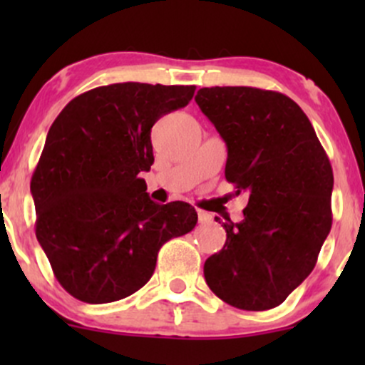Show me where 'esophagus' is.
Masks as SVG:
<instances>
[{
    "label": "esophagus",
    "mask_w": 365,
    "mask_h": 365,
    "mask_svg": "<svg viewBox=\"0 0 365 365\" xmlns=\"http://www.w3.org/2000/svg\"><path fill=\"white\" fill-rule=\"evenodd\" d=\"M197 216H199V223L200 225H207L211 223V215L206 211H197Z\"/></svg>",
    "instance_id": "esophagus-1"
}]
</instances>
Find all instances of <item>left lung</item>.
<instances>
[{"label":"left lung","mask_w":365,"mask_h":365,"mask_svg":"<svg viewBox=\"0 0 365 365\" xmlns=\"http://www.w3.org/2000/svg\"><path fill=\"white\" fill-rule=\"evenodd\" d=\"M195 103L228 149L226 180L249 194L244 220L223 223L226 242L204 278L223 302L267 311L311 274L328 237L329 159L305 113L279 92L204 87Z\"/></svg>","instance_id":"1"}]
</instances>
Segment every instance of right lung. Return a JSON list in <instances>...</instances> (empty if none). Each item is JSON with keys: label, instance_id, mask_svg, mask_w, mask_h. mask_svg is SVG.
I'll return each instance as SVG.
<instances>
[{"label": "right lung", "instance_id": "add662e5", "mask_svg": "<svg viewBox=\"0 0 365 365\" xmlns=\"http://www.w3.org/2000/svg\"><path fill=\"white\" fill-rule=\"evenodd\" d=\"M194 92L111 83L77 96L53 121L31 182L36 237L75 299L108 304L132 295L153 276L163 244L194 230L190 204H156L139 177L154 163L153 125Z\"/></svg>", "mask_w": 365, "mask_h": 365}]
</instances>
